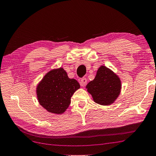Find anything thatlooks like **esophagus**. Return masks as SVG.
<instances>
[{
  "label": "esophagus",
  "mask_w": 156,
  "mask_h": 156,
  "mask_svg": "<svg viewBox=\"0 0 156 156\" xmlns=\"http://www.w3.org/2000/svg\"><path fill=\"white\" fill-rule=\"evenodd\" d=\"M80 84L81 86H86V85L87 84V79L85 78V77H83L80 81Z\"/></svg>",
  "instance_id": "1"
}]
</instances>
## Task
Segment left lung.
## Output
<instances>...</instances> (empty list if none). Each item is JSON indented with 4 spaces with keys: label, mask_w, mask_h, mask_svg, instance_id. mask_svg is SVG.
<instances>
[{
    "label": "left lung",
    "mask_w": 156,
    "mask_h": 156,
    "mask_svg": "<svg viewBox=\"0 0 156 156\" xmlns=\"http://www.w3.org/2000/svg\"><path fill=\"white\" fill-rule=\"evenodd\" d=\"M121 87L118 76L105 66L100 67L94 79L86 86L94 102L101 105L113 103L119 95Z\"/></svg>",
    "instance_id": "obj_1"
}]
</instances>
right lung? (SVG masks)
<instances>
[{
	"instance_id": "right-lung-1",
	"label": "right lung",
	"mask_w": 156,
	"mask_h": 156,
	"mask_svg": "<svg viewBox=\"0 0 156 156\" xmlns=\"http://www.w3.org/2000/svg\"><path fill=\"white\" fill-rule=\"evenodd\" d=\"M79 87L77 81L69 78L62 68L51 70L38 84V101L49 112L62 114L69 107L71 96Z\"/></svg>"
}]
</instances>
